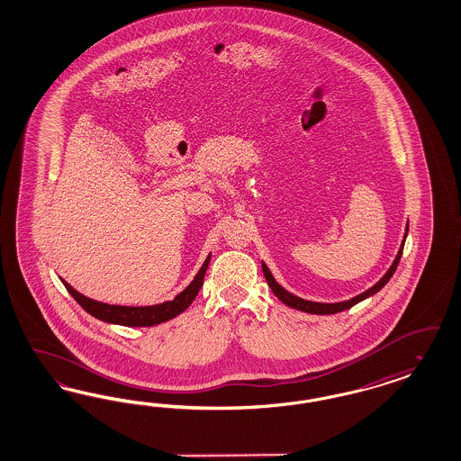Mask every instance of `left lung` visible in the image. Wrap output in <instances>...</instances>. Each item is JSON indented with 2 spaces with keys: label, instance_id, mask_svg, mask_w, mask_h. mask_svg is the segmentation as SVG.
Returning <instances> with one entry per match:
<instances>
[{
  "label": "left lung",
  "instance_id": "obj_1",
  "mask_svg": "<svg viewBox=\"0 0 461 461\" xmlns=\"http://www.w3.org/2000/svg\"><path fill=\"white\" fill-rule=\"evenodd\" d=\"M407 233H409V222H407V228H405L403 240H402V243H400L397 257H395V260L392 262L390 269L384 272V276L381 277L380 281H378L375 286L366 289L365 293H361V294H357V296H354V298H350V300H346V302L318 303L303 300L300 296H296V294H293V293L286 291L285 287L281 286V285L274 279V276H272V272H270L269 267L266 266V262H262V270H264L266 281H267V285H269L270 289H272V293H274L281 302L287 304V306H291V308H294V310H300V312H304V313H312V315H332V313H339V312L349 310L350 306H354V304L363 302L366 298H369V296L376 294V293L380 291L381 287L384 286V285L390 281V277H392V276H393V272L397 270L400 257H402V252H403V245H405Z\"/></svg>",
  "mask_w": 461,
  "mask_h": 461
}]
</instances>
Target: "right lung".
<instances>
[{"label": "right lung", "instance_id": "add662e5", "mask_svg": "<svg viewBox=\"0 0 461 461\" xmlns=\"http://www.w3.org/2000/svg\"><path fill=\"white\" fill-rule=\"evenodd\" d=\"M209 260H211V254L207 255L204 264L201 266V269L192 279L191 285L185 287L182 293H178L172 302H163L158 304H149V306H122V304L96 302L88 296H83L75 287L69 286L64 279H61V283L81 308L86 313H90L92 317L112 323V325H122V327H153V325H159L163 321L178 317L182 312H185L191 306L199 289L203 287Z\"/></svg>", "mask_w": 461, "mask_h": 461}]
</instances>
